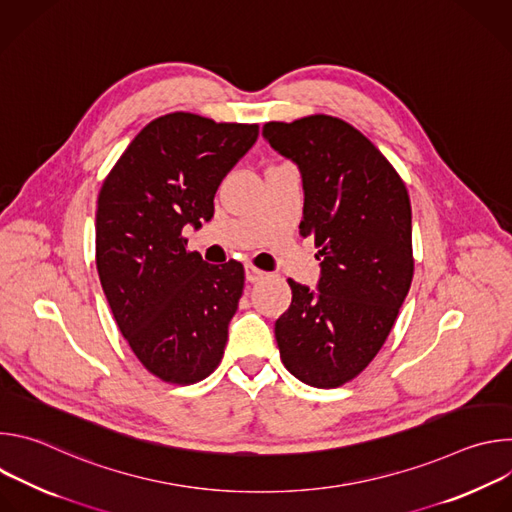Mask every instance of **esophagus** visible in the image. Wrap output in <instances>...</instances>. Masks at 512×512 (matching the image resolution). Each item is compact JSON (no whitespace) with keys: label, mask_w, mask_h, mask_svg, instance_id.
I'll list each match as a JSON object with an SVG mask.
<instances>
[{"label":"esophagus","mask_w":512,"mask_h":512,"mask_svg":"<svg viewBox=\"0 0 512 512\" xmlns=\"http://www.w3.org/2000/svg\"><path fill=\"white\" fill-rule=\"evenodd\" d=\"M263 275H265V273H263L261 269L253 267V265H247V267H245V277H247V281H249V283H255V281H259Z\"/></svg>","instance_id":"34e87169"}]
</instances>
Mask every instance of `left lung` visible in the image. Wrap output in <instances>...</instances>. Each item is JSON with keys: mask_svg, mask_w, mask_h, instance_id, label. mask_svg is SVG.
Returning <instances> with one entry per match:
<instances>
[{"mask_svg": "<svg viewBox=\"0 0 512 512\" xmlns=\"http://www.w3.org/2000/svg\"><path fill=\"white\" fill-rule=\"evenodd\" d=\"M263 137L302 176L300 235L318 247L316 289L287 279L291 304L275 322L285 369L332 389L369 367L413 279L409 194L387 158L342 119L265 123Z\"/></svg>", "mask_w": 512, "mask_h": 512, "instance_id": "obj_1", "label": "left lung"}]
</instances>
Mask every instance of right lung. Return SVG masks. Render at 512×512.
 <instances>
[{
    "mask_svg": "<svg viewBox=\"0 0 512 512\" xmlns=\"http://www.w3.org/2000/svg\"><path fill=\"white\" fill-rule=\"evenodd\" d=\"M257 135V125L170 113L135 135L101 186L99 279L121 334L162 381L196 383L223 358L245 271L188 253L182 231L210 221L218 186Z\"/></svg>",
    "mask_w": 512,
    "mask_h": 512,
    "instance_id": "1",
    "label": "right lung"
}]
</instances>
